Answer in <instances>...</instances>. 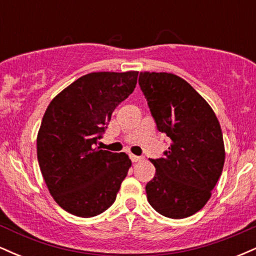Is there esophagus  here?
Here are the masks:
<instances>
[{"instance_id":"34e87169","label":"esophagus","mask_w":256,"mask_h":256,"mask_svg":"<svg viewBox=\"0 0 256 256\" xmlns=\"http://www.w3.org/2000/svg\"><path fill=\"white\" fill-rule=\"evenodd\" d=\"M130 158L132 160V162H137V161H140L142 160V156H137V155H134V154H131L130 155Z\"/></svg>"}]
</instances>
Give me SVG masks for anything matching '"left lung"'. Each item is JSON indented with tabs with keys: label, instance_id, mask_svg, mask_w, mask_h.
Wrapping results in <instances>:
<instances>
[{
	"label": "left lung",
	"instance_id": "1",
	"mask_svg": "<svg viewBox=\"0 0 256 256\" xmlns=\"http://www.w3.org/2000/svg\"><path fill=\"white\" fill-rule=\"evenodd\" d=\"M138 83L158 130L171 140L165 156L152 158L156 172L146 186V198L161 216L186 218L207 204L222 176L220 124L206 100L178 76L140 72Z\"/></svg>",
	"mask_w": 256,
	"mask_h": 256
}]
</instances>
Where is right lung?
Segmentation results:
<instances>
[{"instance_id":"1","label":"right lung","mask_w":256,"mask_h":256,"mask_svg":"<svg viewBox=\"0 0 256 256\" xmlns=\"http://www.w3.org/2000/svg\"><path fill=\"white\" fill-rule=\"evenodd\" d=\"M137 71L92 72L52 98L37 136L40 172L52 198L82 218L114 204L131 160L125 152L95 148L112 113L134 90Z\"/></svg>"}]
</instances>
